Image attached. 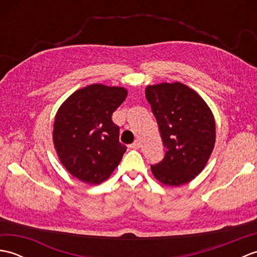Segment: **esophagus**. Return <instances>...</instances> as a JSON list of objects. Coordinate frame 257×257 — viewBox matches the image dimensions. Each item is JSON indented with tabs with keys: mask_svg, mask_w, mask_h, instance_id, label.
<instances>
[{
	"mask_svg": "<svg viewBox=\"0 0 257 257\" xmlns=\"http://www.w3.org/2000/svg\"><path fill=\"white\" fill-rule=\"evenodd\" d=\"M139 147H140V143H139V140H136L135 143L130 146V148L132 149H139Z\"/></svg>",
	"mask_w": 257,
	"mask_h": 257,
	"instance_id": "1",
	"label": "esophagus"
}]
</instances>
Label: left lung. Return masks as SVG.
Wrapping results in <instances>:
<instances>
[{
    "mask_svg": "<svg viewBox=\"0 0 257 257\" xmlns=\"http://www.w3.org/2000/svg\"><path fill=\"white\" fill-rule=\"evenodd\" d=\"M166 155L151 172L158 181L179 187L199 176L215 144V120L198 92L174 81L146 87Z\"/></svg>",
    "mask_w": 257,
    "mask_h": 257,
    "instance_id": "8db88e82",
    "label": "left lung"
}]
</instances>
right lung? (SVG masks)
Instances as JSON below:
<instances>
[{
	"instance_id": "obj_1",
	"label": "right lung",
	"mask_w": 257,
	"mask_h": 257,
	"mask_svg": "<svg viewBox=\"0 0 257 257\" xmlns=\"http://www.w3.org/2000/svg\"><path fill=\"white\" fill-rule=\"evenodd\" d=\"M123 87L92 84L73 92L58 108L53 143L58 159L81 182L99 184L111 176L127 147L111 120L124 101Z\"/></svg>"
}]
</instances>
